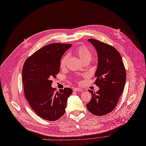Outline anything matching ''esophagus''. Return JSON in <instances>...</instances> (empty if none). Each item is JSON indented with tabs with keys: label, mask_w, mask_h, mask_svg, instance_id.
Returning a JSON list of instances; mask_svg holds the SVG:
<instances>
[{
	"label": "esophagus",
	"mask_w": 146,
	"mask_h": 146,
	"mask_svg": "<svg viewBox=\"0 0 146 146\" xmlns=\"http://www.w3.org/2000/svg\"><path fill=\"white\" fill-rule=\"evenodd\" d=\"M73 90L74 91H81L82 90L80 88H78V87H76V88H73Z\"/></svg>",
	"instance_id": "obj_1"
}]
</instances>
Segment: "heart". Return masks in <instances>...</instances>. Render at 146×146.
<instances>
[{
    "mask_svg": "<svg viewBox=\"0 0 146 146\" xmlns=\"http://www.w3.org/2000/svg\"><path fill=\"white\" fill-rule=\"evenodd\" d=\"M76 54L78 56V57L80 58L82 62H85L86 60L90 61V60L92 58V52L88 48H87L86 46H82L79 47L78 48H77L76 50ZM68 57H69L68 55H64L62 58L60 62V66L61 68H63L65 66L66 63L67 62Z\"/></svg>",
    "mask_w": 146,
    "mask_h": 146,
    "instance_id": "b5f03b06",
    "label": "heart"
}]
</instances>
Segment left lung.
Segmentation results:
<instances>
[{
    "label": "left lung",
    "instance_id": "1",
    "mask_svg": "<svg viewBox=\"0 0 146 146\" xmlns=\"http://www.w3.org/2000/svg\"><path fill=\"white\" fill-rule=\"evenodd\" d=\"M88 41L97 52L94 83L100 89L96 93L89 90L92 98L87 108L93 115H105L115 109L122 94L126 78L125 68L120 54L114 47L94 39Z\"/></svg>",
    "mask_w": 146,
    "mask_h": 146
}]
</instances>
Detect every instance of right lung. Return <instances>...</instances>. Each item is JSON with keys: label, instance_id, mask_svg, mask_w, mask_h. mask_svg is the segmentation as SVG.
Listing matches in <instances>:
<instances>
[{"label": "right lung", "instance_id": "add662e5", "mask_svg": "<svg viewBox=\"0 0 146 146\" xmlns=\"http://www.w3.org/2000/svg\"><path fill=\"white\" fill-rule=\"evenodd\" d=\"M72 44L54 43L44 46L26 59L22 70L24 94L34 111L45 120L54 121L65 113L70 88L56 91L51 87L59 72L60 59Z\"/></svg>", "mask_w": 146, "mask_h": 146}]
</instances>
